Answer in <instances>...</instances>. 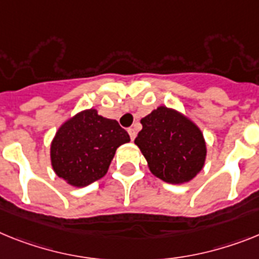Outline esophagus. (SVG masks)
<instances>
[{
	"instance_id": "1",
	"label": "esophagus",
	"mask_w": 259,
	"mask_h": 259,
	"mask_svg": "<svg viewBox=\"0 0 259 259\" xmlns=\"http://www.w3.org/2000/svg\"><path fill=\"white\" fill-rule=\"evenodd\" d=\"M127 132H129L130 140H132V141H134V138H136V136H137V132H136V129H134V127H130V129L127 130Z\"/></svg>"
}]
</instances>
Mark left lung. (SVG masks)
<instances>
[{"mask_svg":"<svg viewBox=\"0 0 259 259\" xmlns=\"http://www.w3.org/2000/svg\"><path fill=\"white\" fill-rule=\"evenodd\" d=\"M136 143L154 177L171 184L188 183L203 170L207 143L188 116L164 105L141 119Z\"/></svg>","mask_w":259,"mask_h":259,"instance_id":"8db88e82","label":"left lung"}]
</instances>
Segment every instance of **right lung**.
<instances>
[{"mask_svg": "<svg viewBox=\"0 0 259 259\" xmlns=\"http://www.w3.org/2000/svg\"><path fill=\"white\" fill-rule=\"evenodd\" d=\"M130 137L116 119L85 109L66 119L52 138L50 159L54 172L72 187H85L108 172L116 150Z\"/></svg>", "mask_w": 259, "mask_h": 259, "instance_id": "right-lung-1", "label": "right lung"}]
</instances>
